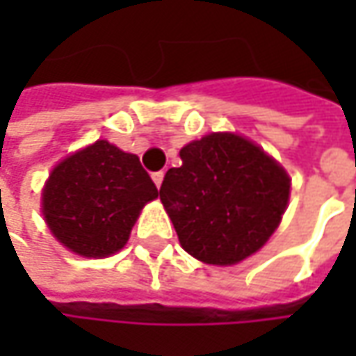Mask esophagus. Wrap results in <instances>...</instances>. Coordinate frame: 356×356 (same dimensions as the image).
I'll return each instance as SVG.
<instances>
[{"label":"esophagus","mask_w":356,"mask_h":356,"mask_svg":"<svg viewBox=\"0 0 356 356\" xmlns=\"http://www.w3.org/2000/svg\"><path fill=\"white\" fill-rule=\"evenodd\" d=\"M152 180H154V184H156V188H160V184H162V180H164V172H154L152 174Z\"/></svg>","instance_id":"esophagus-1"}]
</instances>
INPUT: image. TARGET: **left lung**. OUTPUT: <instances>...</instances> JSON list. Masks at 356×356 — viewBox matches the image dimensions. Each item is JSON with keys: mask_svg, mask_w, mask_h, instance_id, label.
Segmentation results:
<instances>
[{"mask_svg": "<svg viewBox=\"0 0 356 356\" xmlns=\"http://www.w3.org/2000/svg\"><path fill=\"white\" fill-rule=\"evenodd\" d=\"M160 200L180 245L210 266H234L264 248L287 210L291 180L277 160L234 132L186 144Z\"/></svg>", "mask_w": 356, "mask_h": 356, "instance_id": "8db88e82", "label": "left lung"}]
</instances>
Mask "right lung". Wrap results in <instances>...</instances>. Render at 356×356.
<instances>
[{
  "label": "right lung",
  "instance_id": "add662e5",
  "mask_svg": "<svg viewBox=\"0 0 356 356\" xmlns=\"http://www.w3.org/2000/svg\"><path fill=\"white\" fill-rule=\"evenodd\" d=\"M156 198V186L136 154L97 140L53 168L41 210L67 250L99 259L127 245L140 210Z\"/></svg>",
  "mask_w": 356,
  "mask_h": 356
}]
</instances>
